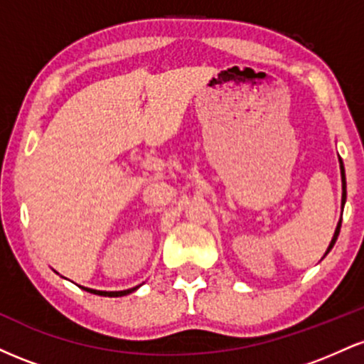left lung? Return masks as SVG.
<instances>
[{"instance_id":"left-lung-1","label":"left lung","mask_w":364,"mask_h":364,"mask_svg":"<svg viewBox=\"0 0 364 364\" xmlns=\"http://www.w3.org/2000/svg\"><path fill=\"white\" fill-rule=\"evenodd\" d=\"M339 162H341V176H342V207H344V203H346V173H344V164H342V159H339ZM341 224H342V219L339 220V224H337L336 232H333V237H332V241H330V245H328V248H327V252H325V255H327L330 250L333 248V245H336L337 236H339V232H341ZM325 255H323V257H325Z\"/></svg>"}]
</instances>
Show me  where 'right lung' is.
I'll list each match as a JSON object with an SVG mask.
<instances>
[{
    "mask_svg": "<svg viewBox=\"0 0 364 364\" xmlns=\"http://www.w3.org/2000/svg\"><path fill=\"white\" fill-rule=\"evenodd\" d=\"M83 291H87V292H92V294H99V296H109V298H119V296H127V294H129V292H133V291H136L139 289L140 286H136V287H132V289H124V291H97V289H89V287H83V286H80Z\"/></svg>",
    "mask_w": 364,
    "mask_h": 364,
    "instance_id": "obj_1",
    "label": "right lung"
}]
</instances>
